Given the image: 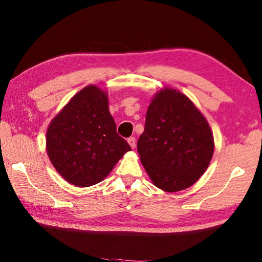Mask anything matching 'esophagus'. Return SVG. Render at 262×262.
Here are the masks:
<instances>
[{
    "label": "esophagus",
    "instance_id": "esophagus-1",
    "mask_svg": "<svg viewBox=\"0 0 262 262\" xmlns=\"http://www.w3.org/2000/svg\"><path fill=\"white\" fill-rule=\"evenodd\" d=\"M127 143L130 144V146H131L132 149H135L136 148V138L135 137H131V138L127 139Z\"/></svg>",
    "mask_w": 262,
    "mask_h": 262
}]
</instances>
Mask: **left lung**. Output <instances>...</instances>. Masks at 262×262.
Listing matches in <instances>:
<instances>
[{"instance_id":"left-lung-1","label":"left lung","mask_w":262,"mask_h":262,"mask_svg":"<svg viewBox=\"0 0 262 262\" xmlns=\"http://www.w3.org/2000/svg\"><path fill=\"white\" fill-rule=\"evenodd\" d=\"M137 148L152 183L165 192H177L205 173L214 142L207 119L193 102L165 86L151 101Z\"/></svg>"}]
</instances>
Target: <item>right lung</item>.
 I'll use <instances>...</instances> for the list:
<instances>
[{"instance_id":"right-lung-1","label":"right lung","mask_w":262,"mask_h":262,"mask_svg":"<svg viewBox=\"0 0 262 262\" xmlns=\"http://www.w3.org/2000/svg\"><path fill=\"white\" fill-rule=\"evenodd\" d=\"M130 150L117 133L107 93L93 84L72 97L47 130L50 161L63 179L76 187L104 180Z\"/></svg>"}]
</instances>
